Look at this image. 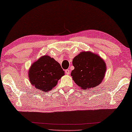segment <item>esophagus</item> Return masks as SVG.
Returning a JSON list of instances; mask_svg holds the SVG:
<instances>
[{"instance_id":"1","label":"esophagus","mask_w":132,"mask_h":132,"mask_svg":"<svg viewBox=\"0 0 132 132\" xmlns=\"http://www.w3.org/2000/svg\"><path fill=\"white\" fill-rule=\"evenodd\" d=\"M65 73H66V75H69L70 74V70L69 69H66L65 70Z\"/></svg>"}]
</instances>
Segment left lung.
I'll list each match as a JSON object with an SVG mask.
<instances>
[{"instance_id":"1","label":"left lung","mask_w":132,"mask_h":132,"mask_svg":"<svg viewBox=\"0 0 132 132\" xmlns=\"http://www.w3.org/2000/svg\"><path fill=\"white\" fill-rule=\"evenodd\" d=\"M75 69L71 76L84 91L99 85L105 76L107 66L103 59L91 52H82L72 60Z\"/></svg>"}]
</instances>
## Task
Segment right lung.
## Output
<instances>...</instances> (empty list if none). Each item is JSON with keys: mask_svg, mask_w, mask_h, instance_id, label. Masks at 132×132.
I'll list each match as a JSON object with an SVG mask.
<instances>
[{"mask_svg": "<svg viewBox=\"0 0 132 132\" xmlns=\"http://www.w3.org/2000/svg\"><path fill=\"white\" fill-rule=\"evenodd\" d=\"M64 75L60 64L53 58L44 55L31 64L28 78L31 85L43 92L50 91Z\"/></svg>", "mask_w": 132, "mask_h": 132, "instance_id": "add662e5", "label": "right lung"}]
</instances>
